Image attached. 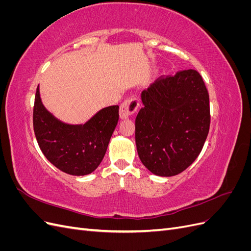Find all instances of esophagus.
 <instances>
[{
  "label": "esophagus",
  "instance_id": "1",
  "mask_svg": "<svg viewBox=\"0 0 251 251\" xmlns=\"http://www.w3.org/2000/svg\"><path fill=\"white\" fill-rule=\"evenodd\" d=\"M138 107H139V100L135 97L128 98V100L124 101L121 103L120 109H119V115L121 119H126L131 115H133V114L137 111Z\"/></svg>",
  "mask_w": 251,
  "mask_h": 251
}]
</instances>
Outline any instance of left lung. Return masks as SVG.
I'll return each instance as SVG.
<instances>
[{
	"label": "left lung",
	"instance_id": "8db88e82",
	"mask_svg": "<svg viewBox=\"0 0 251 251\" xmlns=\"http://www.w3.org/2000/svg\"><path fill=\"white\" fill-rule=\"evenodd\" d=\"M135 120L138 156L157 176L172 177L199 156L207 138L209 95L198 71L160 76L141 93Z\"/></svg>",
	"mask_w": 251,
	"mask_h": 251
}]
</instances>
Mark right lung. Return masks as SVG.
<instances>
[{"mask_svg": "<svg viewBox=\"0 0 251 251\" xmlns=\"http://www.w3.org/2000/svg\"><path fill=\"white\" fill-rule=\"evenodd\" d=\"M118 105L103 108L85 125H67L44 107L37 86L33 130L40 149L58 170L73 176L94 172L107 151L118 123Z\"/></svg>", "mask_w": 251, "mask_h": 251, "instance_id": "add662e5", "label": "right lung"}]
</instances>
